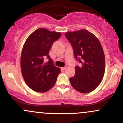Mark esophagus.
Listing matches in <instances>:
<instances>
[{"label": "esophagus", "mask_w": 123, "mask_h": 123, "mask_svg": "<svg viewBox=\"0 0 123 123\" xmlns=\"http://www.w3.org/2000/svg\"><path fill=\"white\" fill-rule=\"evenodd\" d=\"M67 68H68V66H65V67L62 68L61 69H62V70H66V69H67Z\"/></svg>", "instance_id": "esophagus-1"}]
</instances>
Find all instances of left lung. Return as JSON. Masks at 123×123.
I'll return each mask as SVG.
<instances>
[{
    "instance_id": "obj_1",
    "label": "left lung",
    "mask_w": 123,
    "mask_h": 123,
    "mask_svg": "<svg viewBox=\"0 0 123 123\" xmlns=\"http://www.w3.org/2000/svg\"><path fill=\"white\" fill-rule=\"evenodd\" d=\"M72 44L74 55L80 63L75 67V74L69 79L73 88L86 94L94 91L102 81L105 69V58L98 39L86 29L65 33Z\"/></svg>"
}]
</instances>
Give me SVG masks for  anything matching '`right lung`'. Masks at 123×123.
I'll return each instance as SVG.
<instances>
[{"label": "right lung", "mask_w": 123, "mask_h": 123, "mask_svg": "<svg viewBox=\"0 0 123 123\" xmlns=\"http://www.w3.org/2000/svg\"><path fill=\"white\" fill-rule=\"evenodd\" d=\"M61 36L60 32L39 28L25 41L21 55V72L25 83L33 91L46 92L55 84L61 69L54 65L49 51ZM46 57L49 61L44 63Z\"/></svg>", "instance_id": "right-lung-1"}]
</instances>
